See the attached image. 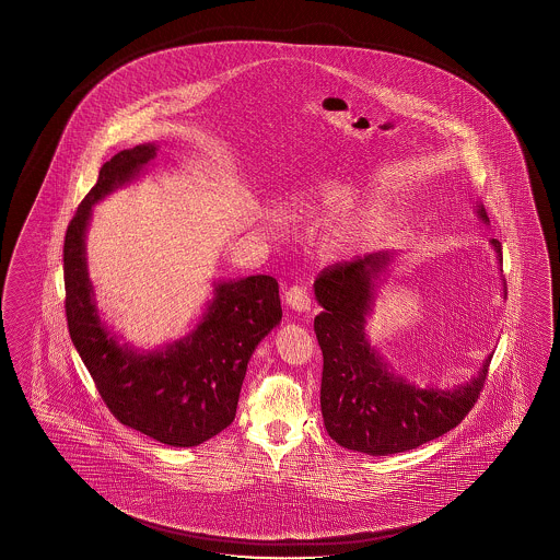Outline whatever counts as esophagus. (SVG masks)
Masks as SVG:
<instances>
[{
	"mask_svg": "<svg viewBox=\"0 0 560 560\" xmlns=\"http://www.w3.org/2000/svg\"><path fill=\"white\" fill-rule=\"evenodd\" d=\"M285 302L295 312H307L312 305V298H310V291L305 285H291L285 291Z\"/></svg>",
	"mask_w": 560,
	"mask_h": 560,
	"instance_id": "esophagus-1",
	"label": "esophagus"
}]
</instances>
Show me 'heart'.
Wrapping results in <instances>:
<instances>
[{
	"instance_id": "heart-1",
	"label": "heart",
	"mask_w": 560,
	"mask_h": 560,
	"mask_svg": "<svg viewBox=\"0 0 560 560\" xmlns=\"http://www.w3.org/2000/svg\"><path fill=\"white\" fill-rule=\"evenodd\" d=\"M353 203V195H351V188L347 185H326L320 188V192L302 205V211H304L307 218H314V220H326V218H340L349 211V207ZM372 230V221L363 220L357 221L355 225H351L342 237V242H349V240H357V237L365 236L368 232Z\"/></svg>"
}]
</instances>
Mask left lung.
<instances>
[{
	"label": "left lung",
	"mask_w": 560,
	"mask_h": 560,
	"mask_svg": "<svg viewBox=\"0 0 560 560\" xmlns=\"http://www.w3.org/2000/svg\"><path fill=\"white\" fill-rule=\"evenodd\" d=\"M478 213L487 221L482 207ZM491 244L501 265V242L492 237ZM388 260V253L357 256L324 269L314 283L316 300L324 307L314 318L324 359V427L339 445L368 456L415 450L458 427L475 408L492 359L487 357L478 375L452 392L415 388L388 372L365 339L373 279Z\"/></svg>",
	"instance_id": "obj_1"
}]
</instances>
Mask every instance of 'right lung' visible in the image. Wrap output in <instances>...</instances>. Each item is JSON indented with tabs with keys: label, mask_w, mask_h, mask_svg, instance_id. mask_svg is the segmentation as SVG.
Masks as SVG:
<instances>
[{
	"label": "right lung",
	"mask_w": 560,
	"mask_h": 560,
	"mask_svg": "<svg viewBox=\"0 0 560 560\" xmlns=\"http://www.w3.org/2000/svg\"><path fill=\"white\" fill-rule=\"evenodd\" d=\"M153 155L152 143L113 155L78 205L63 244L66 316L73 347L115 419L160 443L192 447L234 421L248 361L283 312L277 279L253 275L220 283L201 324L166 351L139 355L108 335L92 300L85 228L92 205L136 178Z\"/></svg>",
	"instance_id": "obj_1"
}]
</instances>
